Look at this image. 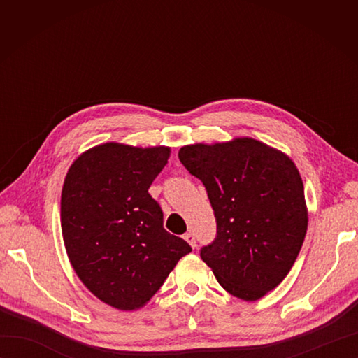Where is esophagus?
<instances>
[{"label": "esophagus", "instance_id": "34e87169", "mask_svg": "<svg viewBox=\"0 0 358 358\" xmlns=\"http://www.w3.org/2000/svg\"><path fill=\"white\" fill-rule=\"evenodd\" d=\"M185 240L189 243V245H191L192 248H195L196 246V240H195V234H192V232H187V234H185Z\"/></svg>", "mask_w": 358, "mask_h": 358}]
</instances>
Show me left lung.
Wrapping results in <instances>:
<instances>
[{
    "label": "left lung",
    "instance_id": "1",
    "mask_svg": "<svg viewBox=\"0 0 358 358\" xmlns=\"http://www.w3.org/2000/svg\"><path fill=\"white\" fill-rule=\"evenodd\" d=\"M181 164L206 187L217 235L200 249L218 283L254 301L291 271L308 229L305 189L292 159L252 138L191 144Z\"/></svg>",
    "mask_w": 358,
    "mask_h": 358
}]
</instances>
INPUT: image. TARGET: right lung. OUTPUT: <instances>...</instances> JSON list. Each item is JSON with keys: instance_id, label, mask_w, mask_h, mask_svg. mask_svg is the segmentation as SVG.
Segmentation results:
<instances>
[{"instance_id": "obj_1", "label": "right lung", "mask_w": 358, "mask_h": 358, "mask_svg": "<svg viewBox=\"0 0 358 358\" xmlns=\"http://www.w3.org/2000/svg\"><path fill=\"white\" fill-rule=\"evenodd\" d=\"M169 148L106 143L80 155L66 175L62 231L75 272L108 305L132 310L148 303L181 257L192 250L163 227L149 187Z\"/></svg>"}]
</instances>
